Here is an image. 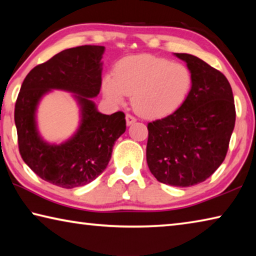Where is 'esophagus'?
Segmentation results:
<instances>
[{
  "label": "esophagus",
  "instance_id": "1",
  "mask_svg": "<svg viewBox=\"0 0 256 256\" xmlns=\"http://www.w3.org/2000/svg\"><path fill=\"white\" fill-rule=\"evenodd\" d=\"M126 118V124L128 125V126H130V125H132L133 123L136 122V118H134V116H132L131 114H126V118Z\"/></svg>",
  "mask_w": 256,
  "mask_h": 256
}]
</instances>
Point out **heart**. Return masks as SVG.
<instances>
[{
	"mask_svg": "<svg viewBox=\"0 0 256 256\" xmlns=\"http://www.w3.org/2000/svg\"><path fill=\"white\" fill-rule=\"evenodd\" d=\"M104 96L112 105L132 94V106L146 118H159L182 106L192 88V73L183 63L152 55H134L116 64L114 76L102 84Z\"/></svg>",
	"mask_w": 256,
	"mask_h": 256,
	"instance_id": "b5f03b06",
	"label": "heart"
}]
</instances>
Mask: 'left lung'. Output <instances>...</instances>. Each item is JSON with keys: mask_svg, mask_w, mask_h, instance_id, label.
Returning a JSON list of instances; mask_svg holds the SVG:
<instances>
[{"mask_svg": "<svg viewBox=\"0 0 256 256\" xmlns=\"http://www.w3.org/2000/svg\"><path fill=\"white\" fill-rule=\"evenodd\" d=\"M192 73V88L180 108L148 124L146 162L164 184L202 183L226 157L236 112L227 78L196 56L174 53Z\"/></svg>", "mask_w": 256, "mask_h": 256, "instance_id": "1", "label": "left lung"}]
</instances>
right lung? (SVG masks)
Wrapping results in <instances>:
<instances>
[{
    "mask_svg": "<svg viewBox=\"0 0 256 256\" xmlns=\"http://www.w3.org/2000/svg\"><path fill=\"white\" fill-rule=\"evenodd\" d=\"M104 46L84 45L62 50L28 73L16 102L14 122L20 154L34 174L63 188L96 180L110 162L115 141L126 130L125 115L98 112L92 98L102 86ZM53 90L72 94L80 107V125L62 144L41 136L38 106Z\"/></svg>",
    "mask_w": 256,
    "mask_h": 256,
    "instance_id": "1",
    "label": "right lung"
}]
</instances>
